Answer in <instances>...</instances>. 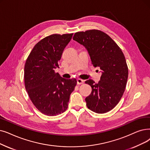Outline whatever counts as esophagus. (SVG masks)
<instances>
[{
    "mask_svg": "<svg viewBox=\"0 0 150 150\" xmlns=\"http://www.w3.org/2000/svg\"><path fill=\"white\" fill-rule=\"evenodd\" d=\"M84 80H81V79H77V84H83V83H84Z\"/></svg>",
    "mask_w": 150,
    "mask_h": 150,
    "instance_id": "1",
    "label": "esophagus"
}]
</instances>
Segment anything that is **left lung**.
Instances as JSON below:
<instances>
[{
    "label": "left lung",
    "mask_w": 150,
    "mask_h": 150,
    "mask_svg": "<svg viewBox=\"0 0 150 150\" xmlns=\"http://www.w3.org/2000/svg\"><path fill=\"white\" fill-rule=\"evenodd\" d=\"M73 40L87 50L94 67L101 70L100 80L85 81L92 88L86 97L89 109L97 113H105L120 102L126 88L128 68L120 48L107 34L99 30L76 32Z\"/></svg>",
    "instance_id": "obj_1"
}]
</instances>
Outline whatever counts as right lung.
<instances>
[{
  "mask_svg": "<svg viewBox=\"0 0 150 150\" xmlns=\"http://www.w3.org/2000/svg\"><path fill=\"white\" fill-rule=\"evenodd\" d=\"M72 35L53 34L43 38L35 45L25 64V89L35 107L47 116L66 111L77 83L75 79H64L54 71Z\"/></svg>",
  "mask_w": 150,
  "mask_h": 150,
  "instance_id": "add662e5",
  "label": "right lung"
}]
</instances>
